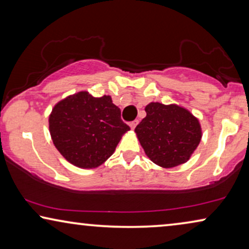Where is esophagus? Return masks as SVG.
Segmentation results:
<instances>
[{
  "instance_id": "obj_1",
  "label": "esophagus",
  "mask_w": 249,
  "mask_h": 249,
  "mask_svg": "<svg viewBox=\"0 0 249 249\" xmlns=\"http://www.w3.org/2000/svg\"><path fill=\"white\" fill-rule=\"evenodd\" d=\"M138 123H139V122L135 120V121H133V122H131V123H129V126H131V128H132V129H134V128H135V126L138 125Z\"/></svg>"
}]
</instances>
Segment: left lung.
Returning <instances> with one entry per match:
<instances>
[{"label": "left lung", "instance_id": "obj_1", "mask_svg": "<svg viewBox=\"0 0 249 249\" xmlns=\"http://www.w3.org/2000/svg\"><path fill=\"white\" fill-rule=\"evenodd\" d=\"M135 133L150 160L163 168L186 162L202 138L197 118L177 105L160 103H150Z\"/></svg>", "mask_w": 249, "mask_h": 249}]
</instances>
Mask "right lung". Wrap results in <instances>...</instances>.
I'll use <instances>...</instances> for the list:
<instances>
[{
    "instance_id": "1",
    "label": "right lung",
    "mask_w": 249,
    "mask_h": 249,
    "mask_svg": "<svg viewBox=\"0 0 249 249\" xmlns=\"http://www.w3.org/2000/svg\"><path fill=\"white\" fill-rule=\"evenodd\" d=\"M48 122L56 149L69 162L85 169L103 164L129 129L110 96L96 98L87 91L58 101Z\"/></svg>"
}]
</instances>
